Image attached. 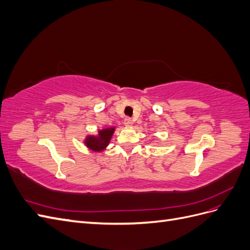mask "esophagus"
<instances>
[{
  "label": "esophagus",
  "mask_w": 250,
  "mask_h": 250,
  "mask_svg": "<svg viewBox=\"0 0 250 250\" xmlns=\"http://www.w3.org/2000/svg\"><path fill=\"white\" fill-rule=\"evenodd\" d=\"M124 124H125V126H132V120L129 118V117H126L125 119H124Z\"/></svg>",
  "instance_id": "1"
}]
</instances>
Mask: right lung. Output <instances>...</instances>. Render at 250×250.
Segmentation results:
<instances>
[{"instance_id":"right-lung-1","label":"right lung","mask_w":250,"mask_h":250,"mask_svg":"<svg viewBox=\"0 0 250 250\" xmlns=\"http://www.w3.org/2000/svg\"><path fill=\"white\" fill-rule=\"evenodd\" d=\"M115 131V128H106L99 131L98 137H87L85 140V145L94 151H102L108 145L111 135Z\"/></svg>"}]
</instances>
